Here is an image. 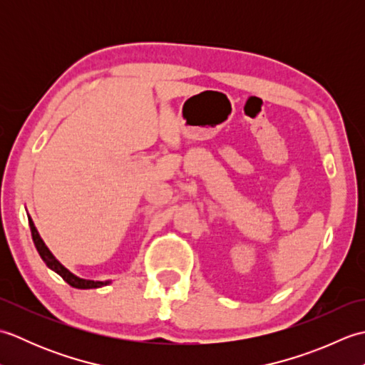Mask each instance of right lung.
Instances as JSON below:
<instances>
[{
	"mask_svg": "<svg viewBox=\"0 0 365 365\" xmlns=\"http://www.w3.org/2000/svg\"><path fill=\"white\" fill-rule=\"evenodd\" d=\"M28 220H29L31 235H33V242L36 245V250H37L38 255H41L42 260L46 263V267H48L50 269H53L54 273H58L68 285L75 287V289H97V287H102V285L108 284V281H86V279L76 277L75 274H72L71 271H68L67 268H64L56 259L53 257V254L48 251V247L45 246V243L42 242V238L38 237L37 230L34 227L33 220H31V218H28Z\"/></svg>",
	"mask_w": 365,
	"mask_h": 365,
	"instance_id": "obj_1",
	"label": "right lung"
}]
</instances>
